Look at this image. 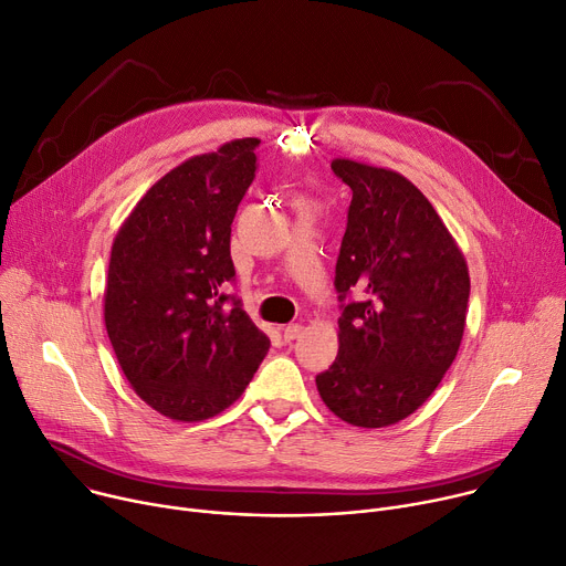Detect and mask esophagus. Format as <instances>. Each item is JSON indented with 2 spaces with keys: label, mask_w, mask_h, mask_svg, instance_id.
<instances>
[{
  "label": "esophagus",
  "mask_w": 566,
  "mask_h": 566,
  "mask_svg": "<svg viewBox=\"0 0 566 566\" xmlns=\"http://www.w3.org/2000/svg\"><path fill=\"white\" fill-rule=\"evenodd\" d=\"M300 332H302L300 325H286V327H282V338H284V343L295 340V338L300 336Z\"/></svg>",
  "instance_id": "1"
}]
</instances>
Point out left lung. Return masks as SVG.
<instances>
[{
  "label": "left lung",
  "instance_id": "1",
  "mask_svg": "<svg viewBox=\"0 0 566 566\" xmlns=\"http://www.w3.org/2000/svg\"><path fill=\"white\" fill-rule=\"evenodd\" d=\"M352 189L336 262L343 304L338 354L316 377L336 418L381 429L408 418L433 395L458 354L470 302L465 254L429 198L401 174L332 160Z\"/></svg>",
  "mask_w": 566,
  "mask_h": 566
}]
</instances>
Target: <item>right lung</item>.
Wrapping results in <instances>:
<instances>
[{"instance_id":"right-lung-1","label":"right lung","mask_w":566,"mask_h":566,"mask_svg":"<svg viewBox=\"0 0 566 566\" xmlns=\"http://www.w3.org/2000/svg\"><path fill=\"white\" fill-rule=\"evenodd\" d=\"M256 137L165 174L115 234L104 321L133 390L160 416L200 422L234 403L271 340L234 300L230 232L256 169Z\"/></svg>"}]
</instances>
